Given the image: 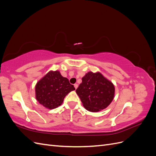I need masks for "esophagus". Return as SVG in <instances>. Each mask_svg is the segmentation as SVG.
Returning <instances> with one entry per match:
<instances>
[{
    "mask_svg": "<svg viewBox=\"0 0 156 156\" xmlns=\"http://www.w3.org/2000/svg\"><path fill=\"white\" fill-rule=\"evenodd\" d=\"M74 87L75 88V89H77L78 87V84H74Z\"/></svg>",
    "mask_w": 156,
    "mask_h": 156,
    "instance_id": "34e87169",
    "label": "esophagus"
}]
</instances>
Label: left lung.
I'll return each instance as SVG.
<instances>
[{
    "label": "left lung",
    "instance_id": "obj_1",
    "mask_svg": "<svg viewBox=\"0 0 156 156\" xmlns=\"http://www.w3.org/2000/svg\"><path fill=\"white\" fill-rule=\"evenodd\" d=\"M76 93L86 109L98 112L111 103L115 96V87L100 73L90 72L82 78Z\"/></svg>",
    "mask_w": 156,
    "mask_h": 156
}]
</instances>
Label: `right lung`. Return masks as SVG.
Here are the masks:
<instances>
[{
	"mask_svg": "<svg viewBox=\"0 0 156 156\" xmlns=\"http://www.w3.org/2000/svg\"><path fill=\"white\" fill-rule=\"evenodd\" d=\"M35 90L36 100L40 104L53 109L62 104L66 96L75 88L58 71H51L37 83Z\"/></svg>",
	"mask_w": 156,
	"mask_h": 156,
	"instance_id": "add662e5",
	"label": "right lung"
}]
</instances>
